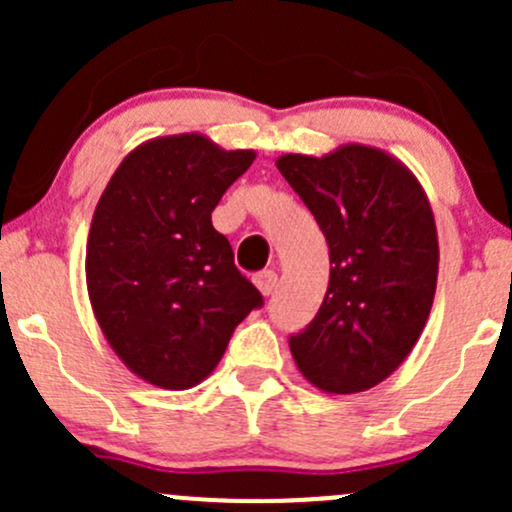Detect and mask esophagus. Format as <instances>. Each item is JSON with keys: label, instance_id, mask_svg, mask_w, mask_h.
Here are the masks:
<instances>
[{"label": "esophagus", "instance_id": "esophagus-1", "mask_svg": "<svg viewBox=\"0 0 512 512\" xmlns=\"http://www.w3.org/2000/svg\"><path fill=\"white\" fill-rule=\"evenodd\" d=\"M255 285L260 289L265 297H270L277 287V272L275 270H265V272H257L255 275Z\"/></svg>", "mask_w": 512, "mask_h": 512}]
</instances>
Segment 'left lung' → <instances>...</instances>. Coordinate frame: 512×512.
Here are the masks:
<instances>
[{
    "label": "left lung",
    "instance_id": "1",
    "mask_svg": "<svg viewBox=\"0 0 512 512\" xmlns=\"http://www.w3.org/2000/svg\"><path fill=\"white\" fill-rule=\"evenodd\" d=\"M329 245L317 317L289 337L304 379L324 394H359L394 374L421 337L438 280L431 203L399 158L364 143L275 160Z\"/></svg>",
    "mask_w": 512,
    "mask_h": 512
}]
</instances>
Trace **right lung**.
I'll list each match as a JSON object with an SVG mask.
<instances>
[{"instance_id": "right-lung-1", "label": "right lung", "mask_w": 512, "mask_h": 512, "mask_svg": "<svg viewBox=\"0 0 512 512\" xmlns=\"http://www.w3.org/2000/svg\"><path fill=\"white\" fill-rule=\"evenodd\" d=\"M255 156L203 133L158 136L121 160L98 198L86 242L91 309L118 359L158 389L208 379L262 304L210 218Z\"/></svg>"}]
</instances>
